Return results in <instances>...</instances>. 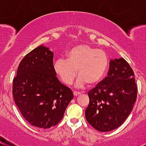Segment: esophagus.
<instances>
[{
    "label": "esophagus",
    "mask_w": 146,
    "mask_h": 146,
    "mask_svg": "<svg viewBox=\"0 0 146 146\" xmlns=\"http://www.w3.org/2000/svg\"><path fill=\"white\" fill-rule=\"evenodd\" d=\"M80 92H76V91H73V95H74V96H78V95H80Z\"/></svg>",
    "instance_id": "34e87169"
}]
</instances>
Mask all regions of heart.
I'll return each mask as SVG.
<instances>
[{
	"mask_svg": "<svg viewBox=\"0 0 146 146\" xmlns=\"http://www.w3.org/2000/svg\"><path fill=\"white\" fill-rule=\"evenodd\" d=\"M109 66V58L102 50L88 44H80L70 48L66 54V60L58 58L54 69L61 81L70 85L77 73L79 76L76 85H94L101 81Z\"/></svg>",
	"mask_w": 146,
	"mask_h": 146,
	"instance_id": "heart-1",
	"label": "heart"
}]
</instances>
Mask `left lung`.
<instances>
[{"instance_id": "left-lung-1", "label": "left lung", "mask_w": 146, "mask_h": 146, "mask_svg": "<svg viewBox=\"0 0 146 146\" xmlns=\"http://www.w3.org/2000/svg\"><path fill=\"white\" fill-rule=\"evenodd\" d=\"M107 75L89 91L85 110L88 123L102 132L111 131L124 122L133 110L138 90L133 69L123 58L110 61Z\"/></svg>"}]
</instances>
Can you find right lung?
Returning <instances> with one entry per match:
<instances>
[{
	"label": "right lung",
	"instance_id": "1",
	"mask_svg": "<svg viewBox=\"0 0 146 146\" xmlns=\"http://www.w3.org/2000/svg\"><path fill=\"white\" fill-rule=\"evenodd\" d=\"M54 53L41 45L19 64L13 82L15 103L32 126L48 129L61 121L73 94L60 82L53 64Z\"/></svg>",
	"mask_w": 146,
	"mask_h": 146
}]
</instances>
